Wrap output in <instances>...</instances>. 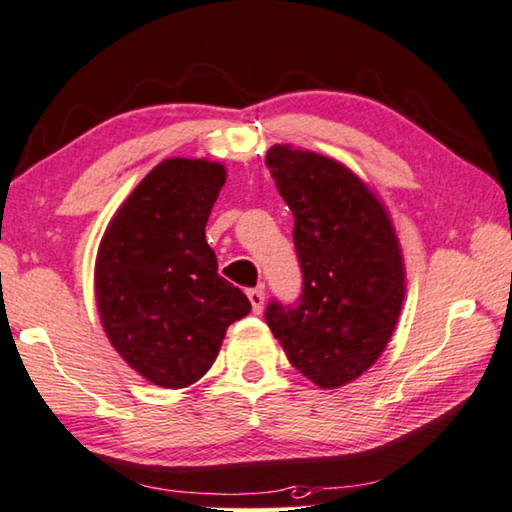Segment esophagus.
I'll return each instance as SVG.
<instances>
[{
    "label": "esophagus",
    "mask_w": 512,
    "mask_h": 512,
    "mask_svg": "<svg viewBox=\"0 0 512 512\" xmlns=\"http://www.w3.org/2000/svg\"><path fill=\"white\" fill-rule=\"evenodd\" d=\"M248 299H250V305H253V312H262L264 308V289L262 287H255V289H248Z\"/></svg>",
    "instance_id": "obj_1"
}]
</instances>
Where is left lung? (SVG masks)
<instances>
[{"instance_id":"1","label":"left lung","mask_w":512,"mask_h":512,"mask_svg":"<svg viewBox=\"0 0 512 512\" xmlns=\"http://www.w3.org/2000/svg\"><path fill=\"white\" fill-rule=\"evenodd\" d=\"M266 167L294 213L303 273L299 301L266 305L289 363L319 388L361 377L384 352L404 301L398 236L377 195L352 170L315 151L276 144Z\"/></svg>"}]
</instances>
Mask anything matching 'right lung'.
<instances>
[{"label": "right lung", "instance_id": "1", "mask_svg": "<svg viewBox=\"0 0 512 512\" xmlns=\"http://www.w3.org/2000/svg\"><path fill=\"white\" fill-rule=\"evenodd\" d=\"M225 183L211 160L167 158L114 213L96 255V303L119 356L151 384L186 388L216 361L248 296L218 276L207 227Z\"/></svg>", "mask_w": 512, "mask_h": 512}]
</instances>
